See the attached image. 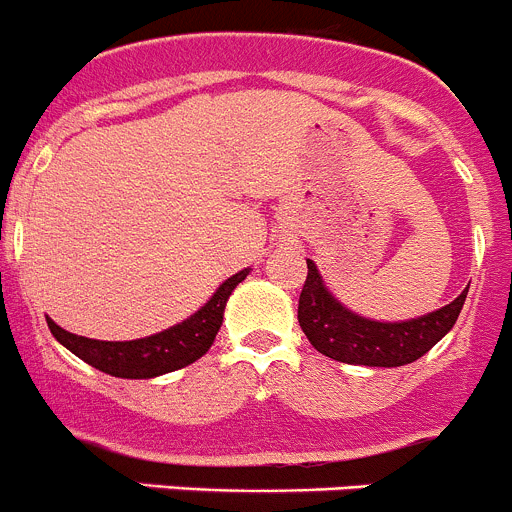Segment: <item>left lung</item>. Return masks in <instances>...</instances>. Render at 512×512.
I'll return each mask as SVG.
<instances>
[{
    "instance_id": "8db88e82",
    "label": "left lung",
    "mask_w": 512,
    "mask_h": 512,
    "mask_svg": "<svg viewBox=\"0 0 512 512\" xmlns=\"http://www.w3.org/2000/svg\"><path fill=\"white\" fill-rule=\"evenodd\" d=\"M304 289L299 296V324L316 352L344 364L402 367L425 357L460 316L467 286L442 309L407 321H374L354 314L324 286L319 269L306 259Z\"/></svg>"
}]
</instances>
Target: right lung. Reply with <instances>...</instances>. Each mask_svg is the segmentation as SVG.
Instances as JSON below:
<instances>
[{
    "instance_id": "obj_1",
    "label": "right lung",
    "mask_w": 512,
    "mask_h": 512,
    "mask_svg": "<svg viewBox=\"0 0 512 512\" xmlns=\"http://www.w3.org/2000/svg\"><path fill=\"white\" fill-rule=\"evenodd\" d=\"M246 276L248 269L233 274L231 279H226L218 286L216 294L196 314L188 316L180 324L170 326L165 332L153 334V337L133 339V342H100V339H87L65 332L52 319H47V326H50L52 337L62 347L70 349L75 357H80L90 367L100 369V372L110 374V377L153 379L160 377V374L188 367V364L201 359L211 349L213 339H216L218 329H221L228 296Z\"/></svg>"
}]
</instances>
